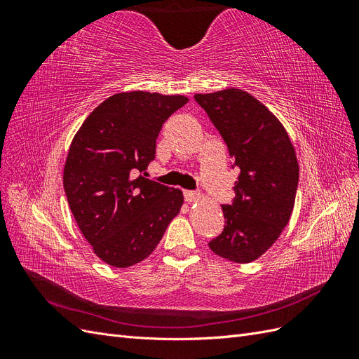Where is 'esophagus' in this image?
Masks as SVG:
<instances>
[{
	"mask_svg": "<svg viewBox=\"0 0 359 359\" xmlns=\"http://www.w3.org/2000/svg\"><path fill=\"white\" fill-rule=\"evenodd\" d=\"M184 198H186L187 202H194V201L201 199V194L196 191H191V190H184Z\"/></svg>",
	"mask_w": 359,
	"mask_h": 359,
	"instance_id": "esophagus-1",
	"label": "esophagus"
}]
</instances>
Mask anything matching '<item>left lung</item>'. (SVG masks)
<instances>
[{"instance_id":"1","label":"left lung","mask_w":359,"mask_h":359,"mask_svg":"<svg viewBox=\"0 0 359 359\" xmlns=\"http://www.w3.org/2000/svg\"><path fill=\"white\" fill-rule=\"evenodd\" d=\"M241 173L232 205H223L224 229L210 243L215 255L253 262L283 232L295 205L299 168L278 118L252 94L227 88L194 94Z\"/></svg>"}]
</instances>
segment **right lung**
I'll list each match as a JSON object with an SVG mask.
<instances>
[{
    "label": "right lung",
    "mask_w": 359,
    "mask_h": 359,
    "mask_svg": "<svg viewBox=\"0 0 359 359\" xmlns=\"http://www.w3.org/2000/svg\"><path fill=\"white\" fill-rule=\"evenodd\" d=\"M184 95H111L86 116L64 165V190L85 240L103 262L127 268L147 259L184 202L182 191L144 177L166 119Z\"/></svg>",
    "instance_id": "right-lung-1"
}]
</instances>
